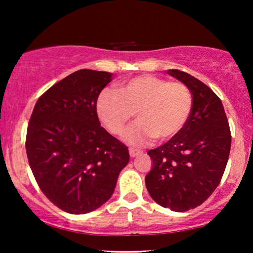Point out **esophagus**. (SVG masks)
<instances>
[{
    "mask_svg": "<svg viewBox=\"0 0 253 253\" xmlns=\"http://www.w3.org/2000/svg\"><path fill=\"white\" fill-rule=\"evenodd\" d=\"M129 153H130L131 158H134V157H137L138 154H141V151L136 150V148H129Z\"/></svg>",
    "mask_w": 253,
    "mask_h": 253,
    "instance_id": "esophagus-1",
    "label": "esophagus"
}]
</instances>
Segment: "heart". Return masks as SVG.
Masks as SVG:
<instances>
[{"instance_id":"b5f03b06","label":"heart","mask_w":253,"mask_h":253,"mask_svg":"<svg viewBox=\"0 0 253 253\" xmlns=\"http://www.w3.org/2000/svg\"><path fill=\"white\" fill-rule=\"evenodd\" d=\"M191 109L192 96L184 84L152 75L121 83L117 92L106 89L96 101L100 120L114 134L122 133L136 113L138 121L124 134V140L136 146L155 137L166 140L176 136Z\"/></svg>"}]
</instances>
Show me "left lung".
<instances>
[{
	"instance_id": "8db88e82",
	"label": "left lung",
	"mask_w": 253,
	"mask_h": 253,
	"mask_svg": "<svg viewBox=\"0 0 253 253\" xmlns=\"http://www.w3.org/2000/svg\"><path fill=\"white\" fill-rule=\"evenodd\" d=\"M192 95L188 122L162 146L147 152L153 161L145 177L152 199L174 212L202 205L222 178L231 134L222 102L209 86L186 72L168 70Z\"/></svg>"
}]
</instances>
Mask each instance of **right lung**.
I'll return each instance as SVG.
<instances>
[{
	"instance_id": "right-lung-1",
	"label": "right lung",
	"mask_w": 253,
	"mask_h": 253,
	"mask_svg": "<svg viewBox=\"0 0 253 253\" xmlns=\"http://www.w3.org/2000/svg\"><path fill=\"white\" fill-rule=\"evenodd\" d=\"M113 74L83 69L38 100L26 134V154L41 191L58 209L85 214L115 190L129 162L126 145L100 124L96 101Z\"/></svg>"
}]
</instances>
